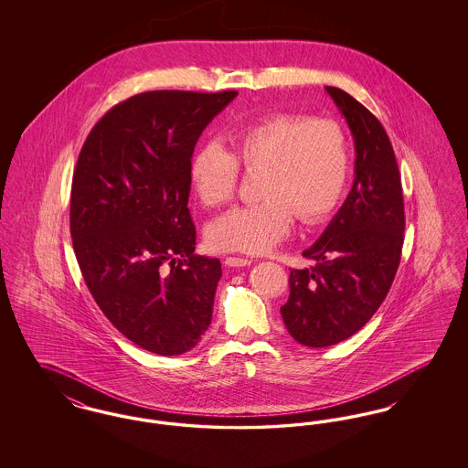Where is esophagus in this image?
I'll use <instances>...</instances> for the list:
<instances>
[{"instance_id":"esophagus-1","label":"esophagus","mask_w":468,"mask_h":468,"mask_svg":"<svg viewBox=\"0 0 468 468\" xmlns=\"http://www.w3.org/2000/svg\"><path fill=\"white\" fill-rule=\"evenodd\" d=\"M250 263H252V260H249V258H239V256L224 258V265L226 267H247Z\"/></svg>"}]
</instances>
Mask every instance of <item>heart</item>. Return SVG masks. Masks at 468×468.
Wrapping results in <instances>:
<instances>
[{"label":"heart","instance_id":"obj_1","mask_svg":"<svg viewBox=\"0 0 468 468\" xmlns=\"http://www.w3.org/2000/svg\"><path fill=\"white\" fill-rule=\"evenodd\" d=\"M229 151L210 142L191 161V182L201 203L219 208L235 200L240 166L261 172L258 198L233 208L208 228L221 250L260 254L290 235L294 218L312 226L324 221L342 200L351 149L344 128L330 119L273 113L229 134Z\"/></svg>","mask_w":468,"mask_h":468}]
</instances>
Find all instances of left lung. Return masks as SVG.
I'll use <instances>...</instances> for the list:
<instances>
[{"instance_id": "obj_1", "label": "left lung", "mask_w": 468, "mask_h": 468, "mask_svg": "<svg viewBox=\"0 0 468 468\" xmlns=\"http://www.w3.org/2000/svg\"><path fill=\"white\" fill-rule=\"evenodd\" d=\"M355 136L356 168L349 197L315 244L314 267L291 270L281 307L291 336L328 347L361 330L378 312L400 265L405 212L399 163L378 117L351 94L326 86Z\"/></svg>"}]
</instances>
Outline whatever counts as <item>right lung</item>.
<instances>
[{"mask_svg": "<svg viewBox=\"0 0 468 468\" xmlns=\"http://www.w3.org/2000/svg\"><path fill=\"white\" fill-rule=\"evenodd\" d=\"M237 90H149L90 130L69 197L73 250L98 307L145 351H191L212 319L221 261L197 256L191 157Z\"/></svg>", "mask_w": 468, "mask_h": 468, "instance_id": "add662e5", "label": "right lung"}]
</instances>
